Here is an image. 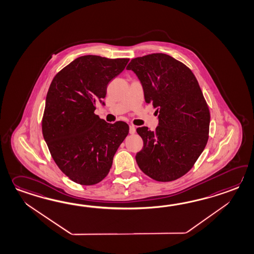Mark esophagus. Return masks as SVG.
Instances as JSON below:
<instances>
[{"label":"esophagus","mask_w":254,"mask_h":254,"mask_svg":"<svg viewBox=\"0 0 254 254\" xmlns=\"http://www.w3.org/2000/svg\"><path fill=\"white\" fill-rule=\"evenodd\" d=\"M135 128L134 126H129V133L131 135H133V134H135Z\"/></svg>","instance_id":"esophagus-1"}]
</instances>
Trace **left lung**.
<instances>
[{
    "label": "left lung",
    "mask_w": 254,
    "mask_h": 254,
    "mask_svg": "<svg viewBox=\"0 0 254 254\" xmlns=\"http://www.w3.org/2000/svg\"><path fill=\"white\" fill-rule=\"evenodd\" d=\"M127 69L140 80L159 120L155 131L136 128L144 144L136 163L155 181L178 180L192 169L209 139L210 114L197 79L183 63L160 53L134 58Z\"/></svg>",
    "instance_id": "8db88e82"
}]
</instances>
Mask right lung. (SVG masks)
<instances>
[{
	"label": "right lung",
	"mask_w": 254,
	"mask_h": 254,
	"mask_svg": "<svg viewBox=\"0 0 254 254\" xmlns=\"http://www.w3.org/2000/svg\"><path fill=\"white\" fill-rule=\"evenodd\" d=\"M128 58L84 56L56 74L47 92L42 130L52 158L75 183L103 181L114 155L129 132L126 122L107 123L95 114L108 83L124 70Z\"/></svg>",
	"instance_id": "right-lung-1"
}]
</instances>
